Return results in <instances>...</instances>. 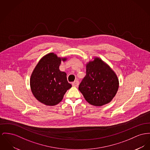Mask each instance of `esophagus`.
<instances>
[{
  "label": "esophagus",
  "mask_w": 150,
  "mask_h": 150,
  "mask_svg": "<svg viewBox=\"0 0 150 150\" xmlns=\"http://www.w3.org/2000/svg\"><path fill=\"white\" fill-rule=\"evenodd\" d=\"M79 82L78 80H76L74 81V82H72V86H75V87H77L79 86Z\"/></svg>",
  "instance_id": "34e87169"
}]
</instances>
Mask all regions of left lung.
Returning a JSON list of instances; mask_svg holds the SVG:
<instances>
[{
    "instance_id": "8db88e82",
    "label": "left lung",
    "mask_w": 150,
    "mask_h": 150,
    "mask_svg": "<svg viewBox=\"0 0 150 150\" xmlns=\"http://www.w3.org/2000/svg\"><path fill=\"white\" fill-rule=\"evenodd\" d=\"M86 73L79 87L85 99L97 106L109 103L119 87L115 73L100 59L95 58L86 65Z\"/></svg>"
}]
</instances>
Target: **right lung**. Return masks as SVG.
Segmentation results:
<instances>
[{"label": "right lung", "mask_w": 150, "mask_h": 150, "mask_svg": "<svg viewBox=\"0 0 150 150\" xmlns=\"http://www.w3.org/2000/svg\"><path fill=\"white\" fill-rule=\"evenodd\" d=\"M61 60L50 53L44 56L33 71L30 79V88L35 97L46 105L54 106L62 100L67 91L71 87L67 74L61 71Z\"/></svg>", "instance_id": "add662e5"}]
</instances>
